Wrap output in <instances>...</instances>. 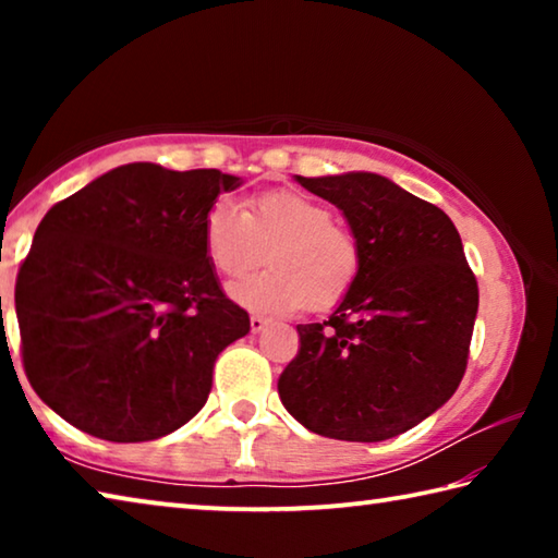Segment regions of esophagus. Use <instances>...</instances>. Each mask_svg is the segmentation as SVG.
<instances>
[{
    "label": "esophagus",
    "instance_id": "obj_1",
    "mask_svg": "<svg viewBox=\"0 0 558 558\" xmlns=\"http://www.w3.org/2000/svg\"><path fill=\"white\" fill-rule=\"evenodd\" d=\"M268 327V319L263 317V315H251V332L253 335H258V332H263V329Z\"/></svg>",
    "mask_w": 558,
    "mask_h": 558
}]
</instances>
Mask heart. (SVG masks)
Segmentation results:
<instances>
[{"label":"heart","mask_w":558,"mask_h":558,"mask_svg":"<svg viewBox=\"0 0 558 558\" xmlns=\"http://www.w3.org/2000/svg\"><path fill=\"white\" fill-rule=\"evenodd\" d=\"M204 248L223 278H243L268 258V270L239 282L231 298L260 313H323L342 302L362 270V248L332 211L300 192L276 189L245 202L216 199L204 214Z\"/></svg>","instance_id":"heart-1"}]
</instances>
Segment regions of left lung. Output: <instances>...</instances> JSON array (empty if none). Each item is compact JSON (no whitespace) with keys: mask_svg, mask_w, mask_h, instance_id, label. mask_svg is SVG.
Listing matches in <instances>:
<instances>
[{"mask_svg":"<svg viewBox=\"0 0 558 558\" xmlns=\"http://www.w3.org/2000/svg\"><path fill=\"white\" fill-rule=\"evenodd\" d=\"M347 216L362 248L354 288L325 323L298 325L278 379L292 418L317 436L376 442L438 411L462 381L477 280L446 211L386 177H298Z\"/></svg>","mask_w":558,"mask_h":558,"instance_id":"1","label":"left lung"}]
</instances>
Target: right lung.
I'll use <instances>...</instances> for the list:
<instances>
[{
    "label": "right lung",
    "instance_id": "obj_1",
    "mask_svg": "<svg viewBox=\"0 0 558 558\" xmlns=\"http://www.w3.org/2000/svg\"><path fill=\"white\" fill-rule=\"evenodd\" d=\"M239 177L122 165L53 204L16 276L26 379L90 436L145 442L184 426L214 362L251 329L204 248V214Z\"/></svg>",
    "mask_w": 558,
    "mask_h": 558
}]
</instances>
